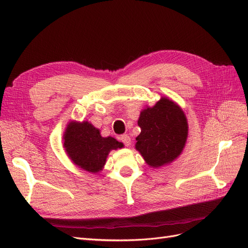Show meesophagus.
<instances>
[{"mask_svg":"<svg viewBox=\"0 0 248 248\" xmlns=\"http://www.w3.org/2000/svg\"><path fill=\"white\" fill-rule=\"evenodd\" d=\"M120 140H121L126 147H128V146L130 145V141H131L129 136H127V134H124V136H121V138H120Z\"/></svg>","mask_w":248,"mask_h":248,"instance_id":"34e87169","label":"esophagus"}]
</instances>
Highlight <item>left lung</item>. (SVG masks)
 I'll return each instance as SVG.
<instances>
[{"mask_svg": "<svg viewBox=\"0 0 248 248\" xmlns=\"http://www.w3.org/2000/svg\"><path fill=\"white\" fill-rule=\"evenodd\" d=\"M138 124L140 133L136 139V149L150 167L160 168L182 153L188 124L176 102L161 97L154 107L140 111Z\"/></svg>", "mask_w": 248, "mask_h": 248, "instance_id": "8db88e82", "label": "left lung"}]
</instances>
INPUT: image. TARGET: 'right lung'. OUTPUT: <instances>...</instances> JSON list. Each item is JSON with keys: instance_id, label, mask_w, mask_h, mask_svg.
<instances>
[{"instance_id": "obj_1", "label": "right lung", "mask_w": 248, "mask_h": 248, "mask_svg": "<svg viewBox=\"0 0 248 248\" xmlns=\"http://www.w3.org/2000/svg\"><path fill=\"white\" fill-rule=\"evenodd\" d=\"M64 148L72 162L90 172H98L111 150L122 148L116 139L102 138L99 129L87 121L70 122L64 133Z\"/></svg>"}]
</instances>
